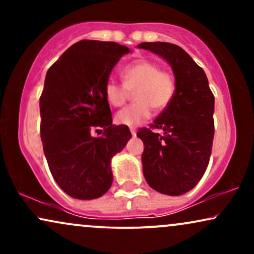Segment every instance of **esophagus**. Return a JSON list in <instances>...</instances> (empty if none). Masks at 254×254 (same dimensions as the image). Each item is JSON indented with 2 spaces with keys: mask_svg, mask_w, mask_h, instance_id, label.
Segmentation results:
<instances>
[{
  "mask_svg": "<svg viewBox=\"0 0 254 254\" xmlns=\"http://www.w3.org/2000/svg\"><path fill=\"white\" fill-rule=\"evenodd\" d=\"M130 132H131V135L135 137L136 136V129H135V127H130Z\"/></svg>",
  "mask_w": 254,
  "mask_h": 254,
  "instance_id": "esophagus-1",
  "label": "esophagus"
}]
</instances>
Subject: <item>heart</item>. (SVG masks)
Here are the masks:
<instances>
[{"label": "heart", "mask_w": 254, "mask_h": 254, "mask_svg": "<svg viewBox=\"0 0 254 254\" xmlns=\"http://www.w3.org/2000/svg\"><path fill=\"white\" fill-rule=\"evenodd\" d=\"M123 84L109 80L105 84V98L111 106H123L135 93L136 104L121 110L115 121L119 125L136 127L147 121L151 109L161 112L170 106L177 90L176 77L171 72L162 71L159 64L149 61L131 63L122 70Z\"/></svg>", "instance_id": "obj_1"}]
</instances>
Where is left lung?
<instances>
[{
    "label": "left lung",
    "instance_id": "1",
    "mask_svg": "<svg viewBox=\"0 0 254 254\" xmlns=\"http://www.w3.org/2000/svg\"><path fill=\"white\" fill-rule=\"evenodd\" d=\"M138 48L165 58L173 69L177 90L167 109L137 137L143 141V174L160 193L179 196L197 185L210 160L215 98L205 72L176 44L141 43ZM153 128L162 129V135Z\"/></svg>",
    "mask_w": 254,
    "mask_h": 254
}]
</instances>
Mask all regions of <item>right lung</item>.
<instances>
[{"label": "right lung", "instance_id": "obj_1", "mask_svg": "<svg viewBox=\"0 0 254 254\" xmlns=\"http://www.w3.org/2000/svg\"><path fill=\"white\" fill-rule=\"evenodd\" d=\"M129 52L115 42L80 40L46 72L39 101L44 154L58 186L76 199L109 191L111 159L131 138L129 127L112 125L104 92L113 66Z\"/></svg>", "mask_w": 254, "mask_h": 254}]
</instances>
